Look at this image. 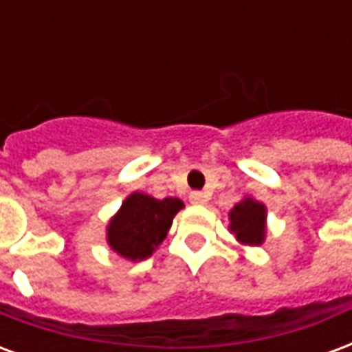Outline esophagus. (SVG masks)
Instances as JSON below:
<instances>
[{"label":"esophagus","instance_id":"34e87169","mask_svg":"<svg viewBox=\"0 0 352 352\" xmlns=\"http://www.w3.org/2000/svg\"><path fill=\"white\" fill-rule=\"evenodd\" d=\"M188 199H190V204H194V206H204L207 201L206 196H204L201 192H192L190 196H188Z\"/></svg>","mask_w":352,"mask_h":352}]
</instances>
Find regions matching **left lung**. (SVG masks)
I'll list each match as a JSON object with an SVG mask.
<instances>
[{"label": "left lung", "instance_id": "left-lung-1", "mask_svg": "<svg viewBox=\"0 0 352 352\" xmlns=\"http://www.w3.org/2000/svg\"><path fill=\"white\" fill-rule=\"evenodd\" d=\"M265 206L252 198H243L230 211V232L243 245H262L265 239Z\"/></svg>", "mask_w": 352, "mask_h": 352}]
</instances>
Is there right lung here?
Here are the masks:
<instances>
[{"label":"right lung","instance_id":"obj_1","mask_svg":"<svg viewBox=\"0 0 352 352\" xmlns=\"http://www.w3.org/2000/svg\"><path fill=\"white\" fill-rule=\"evenodd\" d=\"M184 204L177 198L156 199L133 192L107 224L109 247L131 262L148 258L166 239L171 222Z\"/></svg>","mask_w":352,"mask_h":352}]
</instances>
